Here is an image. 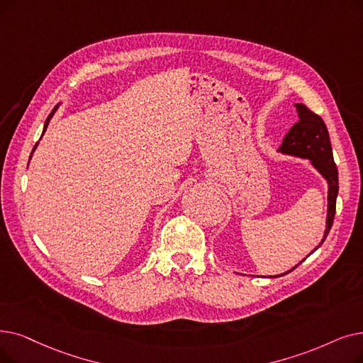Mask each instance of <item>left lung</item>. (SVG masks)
Returning a JSON list of instances; mask_svg holds the SVG:
<instances>
[{"label":"left lung","instance_id":"left-lung-1","mask_svg":"<svg viewBox=\"0 0 363 363\" xmlns=\"http://www.w3.org/2000/svg\"><path fill=\"white\" fill-rule=\"evenodd\" d=\"M295 108H296V114H298V121L292 125L291 130L286 133V136L283 138L281 145L277 148V152H280L283 155L296 157V159L308 160V163L318 170L319 175L328 184L326 225H325V231H323V239L320 240V243L316 247L313 249V252H314L319 249V246H322V243L325 242L326 235L334 223L335 204H337V196H338V170L334 163L333 147H330L329 133H328L326 124L323 123V120L318 114L311 113L310 109L303 104H295ZM313 252H310L308 255H311ZM299 264L292 267V269L288 270L286 273L270 276V277H280L283 274H288L294 269H296Z\"/></svg>","mask_w":363,"mask_h":363}]
</instances>
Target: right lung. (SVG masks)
Listing matches in <instances>:
<instances>
[{
    "label": "right lung",
    "mask_w": 363,
    "mask_h": 363,
    "mask_svg": "<svg viewBox=\"0 0 363 363\" xmlns=\"http://www.w3.org/2000/svg\"><path fill=\"white\" fill-rule=\"evenodd\" d=\"M59 105H60V104H57V105H56V106H55V109H53V111H52V113H50V116H49V117H47V120H45V123H44V128H43V133H41V136H43V135H44V132H45V130H47V125H49V123H50V120H52V117H53V116H55V113H56V111H57V108H59ZM40 139H41V138H40ZM37 145H38V143H37ZM37 145H35V147H34V150H33V152H30V157H33V154H34V151H35V148H37ZM30 157H29V160H30Z\"/></svg>",
    "instance_id": "right-lung-1"
}]
</instances>
